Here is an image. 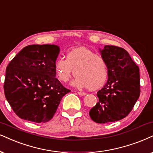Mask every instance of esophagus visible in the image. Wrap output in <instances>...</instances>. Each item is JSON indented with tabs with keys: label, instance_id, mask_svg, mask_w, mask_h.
Returning a JSON list of instances; mask_svg holds the SVG:
<instances>
[{
	"label": "esophagus",
	"instance_id": "34e87169",
	"mask_svg": "<svg viewBox=\"0 0 153 153\" xmlns=\"http://www.w3.org/2000/svg\"><path fill=\"white\" fill-rule=\"evenodd\" d=\"M78 94L79 95H81V96H85L86 94V93H85V92H78Z\"/></svg>",
	"mask_w": 153,
	"mask_h": 153
}]
</instances>
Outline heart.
Masks as SVG:
<instances>
[{"label": "heart", "instance_id": "1", "mask_svg": "<svg viewBox=\"0 0 153 153\" xmlns=\"http://www.w3.org/2000/svg\"><path fill=\"white\" fill-rule=\"evenodd\" d=\"M54 69L59 80L67 82L71 76L73 86L97 90L103 86L108 78V66L102 56L86 47H79L67 53L66 59L58 58Z\"/></svg>", "mask_w": 153, "mask_h": 153}]
</instances>
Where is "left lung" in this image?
<instances>
[{
    "label": "left lung",
    "mask_w": 153,
    "mask_h": 153,
    "mask_svg": "<svg viewBox=\"0 0 153 153\" xmlns=\"http://www.w3.org/2000/svg\"><path fill=\"white\" fill-rule=\"evenodd\" d=\"M100 51L107 63L108 80L89 114L96 123L114 122L128 116L140 96L139 68L123 48L106 45Z\"/></svg>",
    "instance_id": "obj_1"
}]
</instances>
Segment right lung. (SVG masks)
<instances>
[{"mask_svg":"<svg viewBox=\"0 0 153 153\" xmlns=\"http://www.w3.org/2000/svg\"><path fill=\"white\" fill-rule=\"evenodd\" d=\"M59 52V46L54 44L29 45L7 66L5 96L21 119L47 122L53 117L63 97L71 92L55 77L54 63Z\"/></svg>","mask_w":153,"mask_h":153,"instance_id":"1","label":"right lung"}]
</instances>
